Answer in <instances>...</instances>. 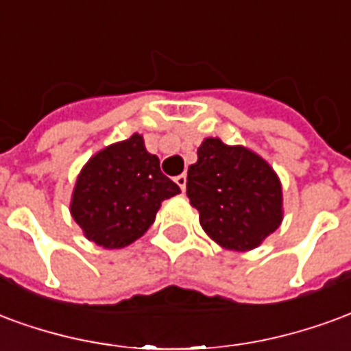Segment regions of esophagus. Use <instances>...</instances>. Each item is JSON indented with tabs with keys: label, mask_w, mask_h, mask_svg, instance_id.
<instances>
[{
	"label": "esophagus",
	"mask_w": 351,
	"mask_h": 351,
	"mask_svg": "<svg viewBox=\"0 0 351 351\" xmlns=\"http://www.w3.org/2000/svg\"><path fill=\"white\" fill-rule=\"evenodd\" d=\"M176 183H178V185L181 186V191L185 193V189H186V176H185V173L178 176V178H176Z\"/></svg>",
	"instance_id": "obj_1"
}]
</instances>
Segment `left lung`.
Masks as SVG:
<instances>
[{
  "mask_svg": "<svg viewBox=\"0 0 351 351\" xmlns=\"http://www.w3.org/2000/svg\"><path fill=\"white\" fill-rule=\"evenodd\" d=\"M186 196L209 237L234 250H250L282 221V191L269 165L245 147L207 138L186 173Z\"/></svg>",
  "mask_w": 351,
  "mask_h": 351,
  "instance_id": "left-lung-1",
  "label": "left lung"
}]
</instances>
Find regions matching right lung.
<instances>
[{
    "label": "right lung",
    "mask_w": 351,
    "mask_h": 351,
    "mask_svg": "<svg viewBox=\"0 0 351 351\" xmlns=\"http://www.w3.org/2000/svg\"><path fill=\"white\" fill-rule=\"evenodd\" d=\"M181 193L160 172V160L140 134L102 149L89 160L74 186L71 213L88 239L121 249L147 232L160 204Z\"/></svg>",
    "instance_id": "right-lung-1"
}]
</instances>
